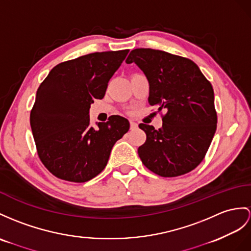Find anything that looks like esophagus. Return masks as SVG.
Returning <instances> with one entry per match:
<instances>
[{
  "label": "esophagus",
  "mask_w": 251,
  "mask_h": 251,
  "mask_svg": "<svg viewBox=\"0 0 251 251\" xmlns=\"http://www.w3.org/2000/svg\"><path fill=\"white\" fill-rule=\"evenodd\" d=\"M130 124H131V130H135V129H137V126H138V125L136 124L135 121H133V120H130Z\"/></svg>",
  "instance_id": "esophagus-1"
}]
</instances>
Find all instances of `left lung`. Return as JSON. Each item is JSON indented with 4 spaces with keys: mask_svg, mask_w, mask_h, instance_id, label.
<instances>
[{
    "mask_svg": "<svg viewBox=\"0 0 251 251\" xmlns=\"http://www.w3.org/2000/svg\"><path fill=\"white\" fill-rule=\"evenodd\" d=\"M126 63H135L148 78L149 104L167 109L161 129L139 125L147 135L140 160L161 176L189 173L203 160L216 131L211 83L193 60L160 50L135 49Z\"/></svg>",
    "mask_w": 251,
    "mask_h": 251,
    "instance_id": "8db88e82",
    "label": "left lung"
}]
</instances>
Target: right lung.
<instances>
[{"label": "right lung", "mask_w": 251, "mask_h": 251, "mask_svg": "<svg viewBox=\"0 0 251 251\" xmlns=\"http://www.w3.org/2000/svg\"><path fill=\"white\" fill-rule=\"evenodd\" d=\"M129 50L97 52L58 64L40 84L30 112L38 155L57 178L82 183L105 168L115 143L129 131L118 115L90 126L89 108L102 99L107 84Z\"/></svg>", "instance_id": "right-lung-1"}]
</instances>
